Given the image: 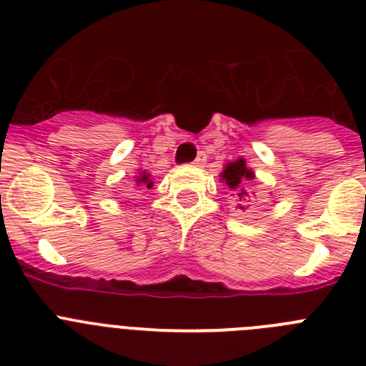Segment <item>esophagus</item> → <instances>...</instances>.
<instances>
[{"label":"esophagus","instance_id":"34e87169","mask_svg":"<svg viewBox=\"0 0 366 366\" xmlns=\"http://www.w3.org/2000/svg\"><path fill=\"white\" fill-rule=\"evenodd\" d=\"M205 161H207V155L202 152V154H199L198 157L194 159L192 164H194V167H203V164H205Z\"/></svg>","mask_w":366,"mask_h":366}]
</instances>
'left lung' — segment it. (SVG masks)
<instances>
[{
  "mask_svg": "<svg viewBox=\"0 0 366 366\" xmlns=\"http://www.w3.org/2000/svg\"><path fill=\"white\" fill-rule=\"evenodd\" d=\"M254 179V172L245 164L244 157L232 161V163L225 164L222 172V181H225V185L232 190V196L238 198V207L242 211L245 209V203L253 198V192L249 190V181Z\"/></svg>",
  "mask_w": 366,
  "mask_h": 366,
  "instance_id": "left-lung-1",
  "label": "left lung"
}]
</instances>
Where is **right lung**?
I'll return each mask as SVG.
<instances>
[{"label": "right lung", "mask_w": 366, "mask_h": 366, "mask_svg": "<svg viewBox=\"0 0 366 366\" xmlns=\"http://www.w3.org/2000/svg\"><path fill=\"white\" fill-rule=\"evenodd\" d=\"M137 185H144V187H147V189H152V185H154V183H152V179H150V174H147V172H144V170L141 174H139Z\"/></svg>", "instance_id": "right-lung-1"}]
</instances>
